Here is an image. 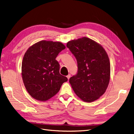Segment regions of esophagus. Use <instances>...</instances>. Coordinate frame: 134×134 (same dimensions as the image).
Instances as JSON below:
<instances>
[{
	"label": "esophagus",
	"instance_id": "obj_1",
	"mask_svg": "<svg viewBox=\"0 0 134 134\" xmlns=\"http://www.w3.org/2000/svg\"><path fill=\"white\" fill-rule=\"evenodd\" d=\"M70 76H71V75L69 74H68L67 76H66V77H67V78L68 79V80L70 79Z\"/></svg>",
	"mask_w": 134,
	"mask_h": 134
}]
</instances>
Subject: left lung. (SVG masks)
<instances>
[{"label": "left lung", "mask_w": 134, "mask_h": 134, "mask_svg": "<svg viewBox=\"0 0 134 134\" xmlns=\"http://www.w3.org/2000/svg\"><path fill=\"white\" fill-rule=\"evenodd\" d=\"M66 46L75 57L78 72L69 79L76 95L92 102L106 92L110 79V63L100 44L84 37L69 41Z\"/></svg>", "instance_id": "obj_1"}]
</instances>
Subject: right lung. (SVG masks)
I'll return each mask as SVG.
<instances>
[{"label":"right lung","mask_w":134,"mask_h":134,"mask_svg":"<svg viewBox=\"0 0 134 134\" xmlns=\"http://www.w3.org/2000/svg\"><path fill=\"white\" fill-rule=\"evenodd\" d=\"M65 48L60 42L39 41L30 47L23 56L22 75L24 85L35 99L45 101L57 93L68 78L60 74L56 57Z\"/></svg>","instance_id":"right-lung-1"}]
</instances>
